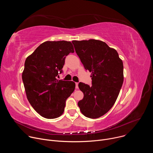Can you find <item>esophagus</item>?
I'll return each instance as SVG.
<instances>
[{"instance_id": "1", "label": "esophagus", "mask_w": 153, "mask_h": 153, "mask_svg": "<svg viewBox=\"0 0 153 153\" xmlns=\"http://www.w3.org/2000/svg\"><path fill=\"white\" fill-rule=\"evenodd\" d=\"M78 85H79V83H78V82H76V89H78V88H79Z\"/></svg>"}]
</instances>
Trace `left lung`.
Returning <instances> with one entry per match:
<instances>
[{
    "label": "left lung",
    "instance_id": "obj_1",
    "mask_svg": "<svg viewBox=\"0 0 153 153\" xmlns=\"http://www.w3.org/2000/svg\"><path fill=\"white\" fill-rule=\"evenodd\" d=\"M76 54L86 70L91 72L92 85L82 82L79 88L84 97L78 102L86 117L99 118L114 105L123 82V65L117 51L95 39L73 40Z\"/></svg>",
    "mask_w": 153,
    "mask_h": 153
}]
</instances>
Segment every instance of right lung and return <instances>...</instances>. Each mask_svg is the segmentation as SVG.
Masks as SVG:
<instances>
[{"instance_id": "obj_1", "label": "right lung", "mask_w": 153, "mask_h": 153, "mask_svg": "<svg viewBox=\"0 0 153 153\" xmlns=\"http://www.w3.org/2000/svg\"><path fill=\"white\" fill-rule=\"evenodd\" d=\"M74 52L68 41H47L40 44L25 62L22 80L27 99L42 117L55 119L63 111L75 83L57 79L62 73L66 56Z\"/></svg>"}]
</instances>
